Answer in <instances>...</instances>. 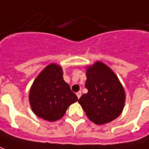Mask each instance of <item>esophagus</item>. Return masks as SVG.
Masks as SVG:
<instances>
[{
	"instance_id": "obj_1",
	"label": "esophagus",
	"mask_w": 149,
	"mask_h": 149,
	"mask_svg": "<svg viewBox=\"0 0 149 149\" xmlns=\"http://www.w3.org/2000/svg\"><path fill=\"white\" fill-rule=\"evenodd\" d=\"M76 95H77V96H78V98H79H79H80V96H81V95H82V92H80V91H79V92H78L76 93Z\"/></svg>"
}]
</instances>
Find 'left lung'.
Instances as JSON below:
<instances>
[{"instance_id": "obj_1", "label": "left lung", "mask_w": 149, "mask_h": 149, "mask_svg": "<svg viewBox=\"0 0 149 149\" xmlns=\"http://www.w3.org/2000/svg\"><path fill=\"white\" fill-rule=\"evenodd\" d=\"M88 93L79 103L90 121L97 125L110 123L123 110L126 93L123 84L110 67L101 61L86 67Z\"/></svg>"}]
</instances>
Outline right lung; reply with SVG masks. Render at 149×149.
I'll list each match as a JSON object with an SVG mask.
<instances>
[{
    "label": "right lung",
    "mask_w": 149,
    "mask_h": 149,
    "mask_svg": "<svg viewBox=\"0 0 149 149\" xmlns=\"http://www.w3.org/2000/svg\"><path fill=\"white\" fill-rule=\"evenodd\" d=\"M78 97L63 79V70L56 63L48 65L34 80L30 88L29 102L36 115L55 122L65 115Z\"/></svg>",
    "instance_id": "obj_1"
}]
</instances>
